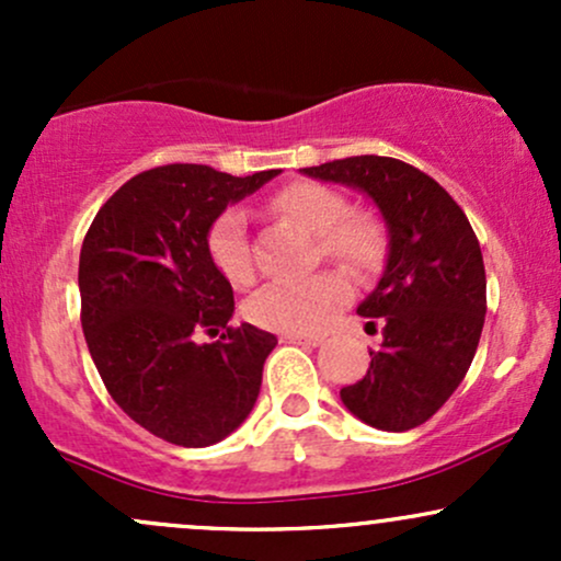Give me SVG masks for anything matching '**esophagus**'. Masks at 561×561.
Returning <instances> with one entry per match:
<instances>
[{
    "instance_id": "1",
    "label": "esophagus",
    "mask_w": 561,
    "mask_h": 561,
    "mask_svg": "<svg viewBox=\"0 0 561 561\" xmlns=\"http://www.w3.org/2000/svg\"><path fill=\"white\" fill-rule=\"evenodd\" d=\"M282 343H298V345H321L324 343V337H319V334H293V332H285L282 334Z\"/></svg>"
}]
</instances>
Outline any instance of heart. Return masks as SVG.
Here are the masks:
<instances>
[{
  "label": "heart",
  "mask_w": 561,
  "mask_h": 561,
  "mask_svg": "<svg viewBox=\"0 0 561 561\" xmlns=\"http://www.w3.org/2000/svg\"><path fill=\"white\" fill-rule=\"evenodd\" d=\"M272 208L295 227L319 237V250L340 261L351 274L369 276L385 259V234L375 218L347 216V203L330 186L298 182L279 190ZM210 261L231 285L253 279L248 227L237 208L224 210L208 231ZM351 298L343 274L321 272L298 282H272L248 300V319L276 332L311 334L324 330Z\"/></svg>",
  "instance_id": "b5f03b06"
}]
</instances>
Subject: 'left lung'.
<instances>
[{"instance_id":"8db88e82","label":"left lung","mask_w":561,"mask_h":561,"mask_svg":"<svg viewBox=\"0 0 561 561\" xmlns=\"http://www.w3.org/2000/svg\"><path fill=\"white\" fill-rule=\"evenodd\" d=\"M358 190L388 229V259L358 313L379 321L382 343L356 385L340 390L353 416L403 433L420 427L461 385L482 324L485 266L465 210L435 179L396 158L356 156L300 169Z\"/></svg>"}]
</instances>
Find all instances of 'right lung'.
<instances>
[{"label":"right lung","mask_w":561,"mask_h":561,"mask_svg":"<svg viewBox=\"0 0 561 561\" xmlns=\"http://www.w3.org/2000/svg\"><path fill=\"white\" fill-rule=\"evenodd\" d=\"M279 173L160 165L128 179L83 237L81 327L92 362L113 401L173 446L224 440L261 392L276 337L229 327L234 293L210 261L208 231L227 205ZM199 331L222 337L199 344Z\"/></svg>","instance_id":"1"}]
</instances>
